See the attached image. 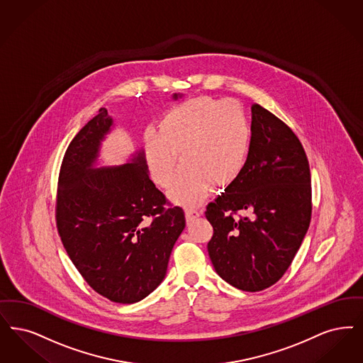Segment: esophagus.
Returning a JSON list of instances; mask_svg holds the SVG:
<instances>
[{"label":"esophagus","instance_id":"34e87169","mask_svg":"<svg viewBox=\"0 0 363 363\" xmlns=\"http://www.w3.org/2000/svg\"><path fill=\"white\" fill-rule=\"evenodd\" d=\"M201 215V212L200 211H197L196 208H189L185 211V218H186V221H193L194 218H199Z\"/></svg>","mask_w":363,"mask_h":363}]
</instances>
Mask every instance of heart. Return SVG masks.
<instances>
[{"label": "heart", "instance_id": "obj_1", "mask_svg": "<svg viewBox=\"0 0 363 363\" xmlns=\"http://www.w3.org/2000/svg\"><path fill=\"white\" fill-rule=\"evenodd\" d=\"M252 130L245 109L231 100L200 97L170 109L158 130L143 139L148 174L167 189L179 162L182 169L169 196L179 205H196L211 186L228 188L246 169Z\"/></svg>", "mask_w": 363, "mask_h": 363}]
</instances>
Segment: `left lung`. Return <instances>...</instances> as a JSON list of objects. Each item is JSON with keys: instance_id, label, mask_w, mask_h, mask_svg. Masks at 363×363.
<instances>
[{"instance_id": "1", "label": "left lung", "mask_w": 363, "mask_h": 363, "mask_svg": "<svg viewBox=\"0 0 363 363\" xmlns=\"http://www.w3.org/2000/svg\"><path fill=\"white\" fill-rule=\"evenodd\" d=\"M252 143L242 175L205 216L208 252L218 276L245 291L274 285L303 243L312 215L311 170L289 127L259 104L251 106Z\"/></svg>"}]
</instances>
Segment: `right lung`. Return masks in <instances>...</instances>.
<instances>
[{
    "label": "right lung",
    "mask_w": 363,
    "mask_h": 363,
    "mask_svg": "<svg viewBox=\"0 0 363 363\" xmlns=\"http://www.w3.org/2000/svg\"><path fill=\"white\" fill-rule=\"evenodd\" d=\"M112 124L101 108L67 147L55 218L63 247L89 286L113 303L133 304L163 281L185 215L179 206L166 208L143 151L118 167H93Z\"/></svg>",
    "instance_id": "right-lung-1"
}]
</instances>
